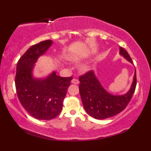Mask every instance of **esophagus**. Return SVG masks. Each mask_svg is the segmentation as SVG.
I'll list each match as a JSON object with an SVG mask.
<instances>
[{"label": "esophagus", "instance_id": "esophagus-1", "mask_svg": "<svg viewBox=\"0 0 151 151\" xmlns=\"http://www.w3.org/2000/svg\"><path fill=\"white\" fill-rule=\"evenodd\" d=\"M72 82L73 83V84H77L79 83V81L77 79H75V78H73V79H72Z\"/></svg>", "mask_w": 151, "mask_h": 151}]
</instances>
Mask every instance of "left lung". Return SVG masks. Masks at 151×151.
Returning <instances> with one entry per match:
<instances>
[{
  "instance_id": "obj_1",
  "label": "left lung",
  "mask_w": 151,
  "mask_h": 151,
  "mask_svg": "<svg viewBox=\"0 0 151 151\" xmlns=\"http://www.w3.org/2000/svg\"><path fill=\"white\" fill-rule=\"evenodd\" d=\"M120 54L132 63V60L125 49L120 47ZM79 79V92L84 108L89 116L96 119H107L124 111L135 92L137 81L135 72L132 85L128 93L121 96H114L104 89L92 71H88L81 75Z\"/></svg>"
}]
</instances>
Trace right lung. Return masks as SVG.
Instances as JSON below:
<instances>
[{"label": "right lung", "mask_w": 151, "mask_h": 151, "mask_svg": "<svg viewBox=\"0 0 151 151\" xmlns=\"http://www.w3.org/2000/svg\"><path fill=\"white\" fill-rule=\"evenodd\" d=\"M51 45V40H45L31 46L17 63L15 84L18 99L32 117L40 120H50L60 114L72 79L55 72L45 79L32 78L34 64Z\"/></svg>", "instance_id": "obj_1"}]
</instances>
